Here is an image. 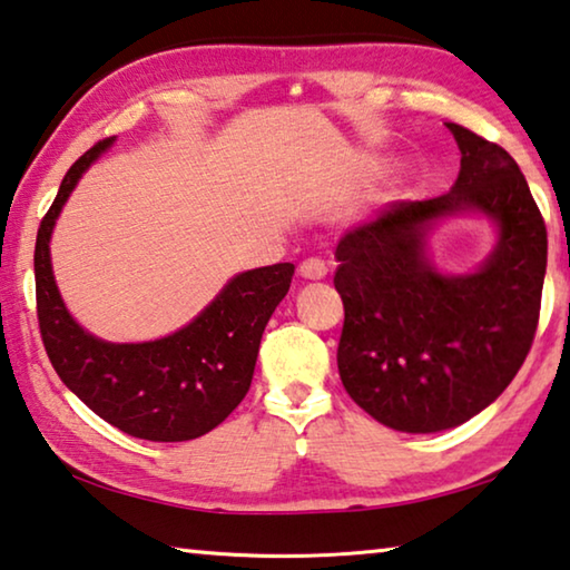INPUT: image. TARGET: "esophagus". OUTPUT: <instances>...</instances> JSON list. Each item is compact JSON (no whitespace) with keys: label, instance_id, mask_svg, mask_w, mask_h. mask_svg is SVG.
I'll use <instances>...</instances> for the list:
<instances>
[{"label":"esophagus","instance_id":"1","mask_svg":"<svg viewBox=\"0 0 570 570\" xmlns=\"http://www.w3.org/2000/svg\"><path fill=\"white\" fill-rule=\"evenodd\" d=\"M299 276L302 278H325L327 276V266H325V261H320V258H307V261H302L299 263Z\"/></svg>","mask_w":570,"mask_h":570}]
</instances>
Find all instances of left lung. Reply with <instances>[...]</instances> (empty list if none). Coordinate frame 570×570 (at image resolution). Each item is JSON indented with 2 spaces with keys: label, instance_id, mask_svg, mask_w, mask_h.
<instances>
[{
  "label": "left lung",
  "instance_id": "8db88e82",
  "mask_svg": "<svg viewBox=\"0 0 570 570\" xmlns=\"http://www.w3.org/2000/svg\"><path fill=\"white\" fill-rule=\"evenodd\" d=\"M448 127L461 148L453 189L389 204L335 250L340 379L399 432H440L487 410L522 368L540 320L548 230L530 186L502 146ZM465 208L498 219L500 245L479 275L440 277L423 261V227Z\"/></svg>",
  "mask_w": 570,
  "mask_h": 570
}]
</instances>
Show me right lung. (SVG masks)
Returning a JSON list of instances; mask_svg holds the SVG:
<instances>
[{
	"mask_svg": "<svg viewBox=\"0 0 570 570\" xmlns=\"http://www.w3.org/2000/svg\"><path fill=\"white\" fill-rule=\"evenodd\" d=\"M115 138L91 146L63 176L36 240V302L46 353L71 392L127 435L181 443L215 430L248 394L261 335L292 286L294 263L245 271L178 333L115 345L83 333L63 307L48 240L68 194Z\"/></svg>",
	"mask_w": 570,
	"mask_h": 570,
	"instance_id": "obj_1",
	"label": "right lung"
}]
</instances>
